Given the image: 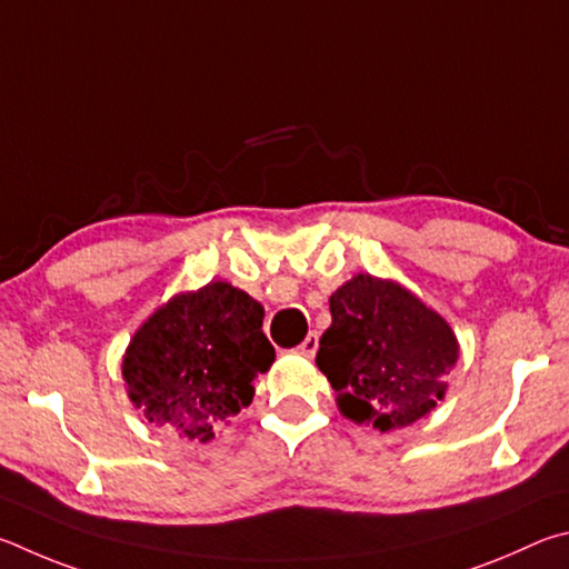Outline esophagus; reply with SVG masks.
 I'll return each mask as SVG.
<instances>
[{"mask_svg":"<svg viewBox=\"0 0 569 569\" xmlns=\"http://www.w3.org/2000/svg\"><path fill=\"white\" fill-rule=\"evenodd\" d=\"M317 347H320V335H317V332H310V335L305 337V342H302L300 347H297V352L305 355V357H315Z\"/></svg>","mask_w":569,"mask_h":569,"instance_id":"obj_1","label":"esophagus"}]
</instances>
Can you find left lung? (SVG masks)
Segmentation results:
<instances>
[{
  "label": "left lung",
  "mask_w": 569,
  "mask_h": 569,
  "mask_svg": "<svg viewBox=\"0 0 569 569\" xmlns=\"http://www.w3.org/2000/svg\"><path fill=\"white\" fill-rule=\"evenodd\" d=\"M330 312L317 367L347 420L390 432L445 400L460 345L420 297L392 279L355 274L330 297Z\"/></svg>",
  "instance_id": "1"
}]
</instances>
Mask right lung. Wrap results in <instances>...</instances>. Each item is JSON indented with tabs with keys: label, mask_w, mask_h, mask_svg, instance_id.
<instances>
[{
	"label": "right lung",
	"mask_w": 569,
	"mask_h": 569,
	"mask_svg": "<svg viewBox=\"0 0 569 569\" xmlns=\"http://www.w3.org/2000/svg\"><path fill=\"white\" fill-rule=\"evenodd\" d=\"M264 307L227 282L174 295L139 327L122 360L127 395L149 422L209 442L254 397L274 362Z\"/></svg>",
	"instance_id": "obj_1"
}]
</instances>
